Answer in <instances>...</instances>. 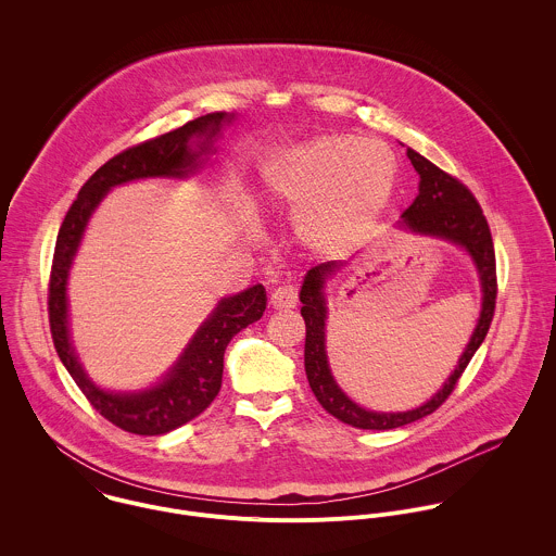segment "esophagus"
<instances>
[{"mask_svg": "<svg viewBox=\"0 0 556 556\" xmlns=\"http://www.w3.org/2000/svg\"><path fill=\"white\" fill-rule=\"evenodd\" d=\"M271 306L276 311H291L298 306V287L295 285H282L271 293Z\"/></svg>", "mask_w": 556, "mask_h": 556, "instance_id": "34e87169", "label": "esophagus"}]
</instances>
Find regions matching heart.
Listing matches in <instances>:
<instances>
[{
    "label": "heart",
    "mask_w": 556,
    "mask_h": 556,
    "mask_svg": "<svg viewBox=\"0 0 556 556\" xmlns=\"http://www.w3.org/2000/svg\"><path fill=\"white\" fill-rule=\"evenodd\" d=\"M261 177L271 203L300 212L304 241L340 250L362 238L388 205L396 159L383 143L357 135H323L274 154Z\"/></svg>",
    "instance_id": "heart-1"
}]
</instances>
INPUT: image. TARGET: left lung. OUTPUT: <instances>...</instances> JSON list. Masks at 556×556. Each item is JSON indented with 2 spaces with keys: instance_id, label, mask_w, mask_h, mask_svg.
Here are the masks:
<instances>
[{
  "instance_id": "left-lung-1",
  "label": "left lung",
  "mask_w": 556,
  "mask_h": 556,
  "mask_svg": "<svg viewBox=\"0 0 556 556\" xmlns=\"http://www.w3.org/2000/svg\"><path fill=\"white\" fill-rule=\"evenodd\" d=\"M406 156L415 170L419 173V194L415 201L402 212L404 227H408L415 233L434 236V238L450 239L463 248L469 250V254L476 261L477 271L481 278V291H483V304H481V317L477 323L476 331L471 336V342L467 344L454 375L447 379L443 390L428 400L424 406L406 410V413H375L357 406L353 400L342 394V390L336 386L329 366H327V353H325V298H323V280L329 271L338 269L342 263L329 261L313 267L304 280L300 302L302 317L306 320V349H304V364L311 390L315 392L320 406L331 413L336 419L362 428V430H392L406 424H413L430 413H434L452 392L456 390L463 372L467 370L469 362L473 359L479 344L483 342L490 323L496 308V258H494V243L490 236L488 220L481 212V205L477 203L476 194L454 175L445 173L430 160L419 156L413 150H406Z\"/></svg>"
}]
</instances>
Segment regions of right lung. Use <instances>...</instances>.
Here are the masks:
<instances>
[{"label":"right lung","instance_id":"add662e5","mask_svg":"<svg viewBox=\"0 0 556 556\" xmlns=\"http://www.w3.org/2000/svg\"><path fill=\"white\" fill-rule=\"evenodd\" d=\"M225 119H233V115L225 111L201 115L177 130L141 141L106 160L83 184L55 241L49 276V325L55 351L89 404L113 426L132 434L156 437L170 432L201 415L214 402L223 386L225 349L238 331L263 317L267 302L265 289L263 285H254L239 295L223 300L159 388L143 394H109L85 377L68 340V269L91 212L113 186L141 177L186 175L197 164L199 154L210 150L207 146L220 132ZM192 136L204 137L201 153L189 150L187 143Z\"/></svg>","mask_w":556,"mask_h":556}]
</instances>
